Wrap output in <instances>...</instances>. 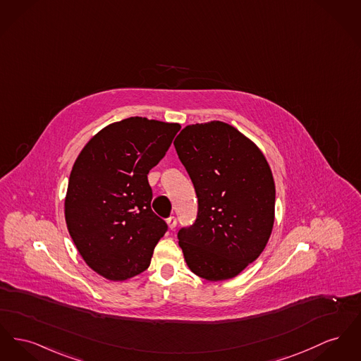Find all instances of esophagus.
I'll use <instances>...</instances> for the list:
<instances>
[{"label":"esophagus","instance_id":"34e87169","mask_svg":"<svg viewBox=\"0 0 361 361\" xmlns=\"http://www.w3.org/2000/svg\"><path fill=\"white\" fill-rule=\"evenodd\" d=\"M166 222H168L170 229H174L177 226V218L174 215H170L169 218L166 219Z\"/></svg>","mask_w":361,"mask_h":361}]
</instances>
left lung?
<instances>
[{
  "mask_svg": "<svg viewBox=\"0 0 361 361\" xmlns=\"http://www.w3.org/2000/svg\"><path fill=\"white\" fill-rule=\"evenodd\" d=\"M173 145L197 196L195 224L177 234L185 262L209 281L238 276L273 231L271 169L248 137L222 121L188 126Z\"/></svg>",
  "mask_w": 361,
  "mask_h": 361,
  "instance_id": "left-lung-1",
  "label": "left lung"
}]
</instances>
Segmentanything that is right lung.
I'll return each mask as SVG.
<instances>
[{
    "label": "right lung",
    "instance_id": "add662e5",
    "mask_svg": "<svg viewBox=\"0 0 361 361\" xmlns=\"http://www.w3.org/2000/svg\"><path fill=\"white\" fill-rule=\"evenodd\" d=\"M145 117H129L99 130L69 176L65 221L85 263L110 281L147 270L168 231L151 210L147 174L165 157L180 130Z\"/></svg>",
    "mask_w": 361,
    "mask_h": 361
}]
</instances>
